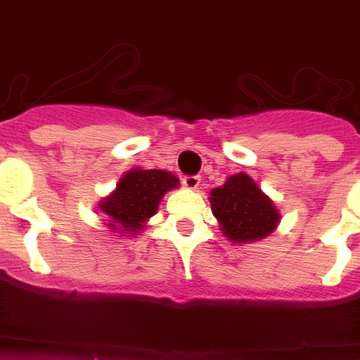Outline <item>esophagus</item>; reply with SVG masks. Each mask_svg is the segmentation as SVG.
<instances>
[{
	"instance_id": "obj_1",
	"label": "esophagus",
	"mask_w": 360,
	"mask_h": 360,
	"mask_svg": "<svg viewBox=\"0 0 360 360\" xmlns=\"http://www.w3.org/2000/svg\"><path fill=\"white\" fill-rule=\"evenodd\" d=\"M183 184L188 188V190H197L200 184V179L197 176H184Z\"/></svg>"
}]
</instances>
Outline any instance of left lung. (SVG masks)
<instances>
[{"label": "left lung", "instance_id": "left-lung-1", "mask_svg": "<svg viewBox=\"0 0 360 360\" xmlns=\"http://www.w3.org/2000/svg\"><path fill=\"white\" fill-rule=\"evenodd\" d=\"M210 202L220 231L234 243L263 240L274 233L281 220L270 197L243 172L231 176L224 186L211 190Z\"/></svg>", "mask_w": 360, "mask_h": 360}]
</instances>
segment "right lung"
<instances>
[{
  "instance_id": "obj_1",
  "label": "right lung",
  "mask_w": 360,
  "mask_h": 360,
  "mask_svg": "<svg viewBox=\"0 0 360 360\" xmlns=\"http://www.w3.org/2000/svg\"><path fill=\"white\" fill-rule=\"evenodd\" d=\"M179 179L167 170L133 169L120 177L115 191L97 204L104 217L110 218V229L136 234L158 211L160 200Z\"/></svg>"
}]
</instances>
